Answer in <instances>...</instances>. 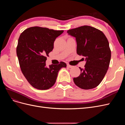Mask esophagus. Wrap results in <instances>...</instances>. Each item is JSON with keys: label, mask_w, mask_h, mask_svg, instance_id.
<instances>
[{"label": "esophagus", "mask_w": 125, "mask_h": 125, "mask_svg": "<svg viewBox=\"0 0 125 125\" xmlns=\"http://www.w3.org/2000/svg\"><path fill=\"white\" fill-rule=\"evenodd\" d=\"M67 67L70 68H73V66H71V65H69V64H68V65H67Z\"/></svg>", "instance_id": "1"}]
</instances>
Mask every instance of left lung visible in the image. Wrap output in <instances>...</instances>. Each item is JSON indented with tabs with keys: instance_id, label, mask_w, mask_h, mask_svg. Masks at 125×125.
Listing matches in <instances>:
<instances>
[{
	"instance_id": "left-lung-1",
	"label": "left lung",
	"mask_w": 125,
	"mask_h": 125,
	"mask_svg": "<svg viewBox=\"0 0 125 125\" xmlns=\"http://www.w3.org/2000/svg\"><path fill=\"white\" fill-rule=\"evenodd\" d=\"M77 42V53L86 62L81 74L73 78L75 84L89 90L100 84L107 73L111 58L108 41L104 34L95 28L84 25L67 31ZM84 60V59H83Z\"/></svg>"
}]
</instances>
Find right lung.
Wrapping results in <instances>:
<instances>
[{"label": "right lung", "instance_id": "1", "mask_svg": "<svg viewBox=\"0 0 125 125\" xmlns=\"http://www.w3.org/2000/svg\"><path fill=\"white\" fill-rule=\"evenodd\" d=\"M63 32L34 26L22 32L19 38L17 55L22 73L29 83L39 90H47L55 83L58 72L66 63L46 66L48 54L54 48L55 39Z\"/></svg>", "mask_w": 125, "mask_h": 125}]
</instances>
